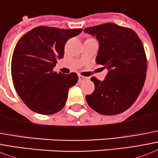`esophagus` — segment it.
Here are the masks:
<instances>
[{
	"label": "esophagus",
	"mask_w": 158,
	"mask_h": 158,
	"mask_svg": "<svg viewBox=\"0 0 158 158\" xmlns=\"http://www.w3.org/2000/svg\"><path fill=\"white\" fill-rule=\"evenodd\" d=\"M87 79V77H84V76H83V75H79V81L81 82L82 80H83V79Z\"/></svg>",
	"instance_id": "esophagus-1"
}]
</instances>
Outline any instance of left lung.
<instances>
[{
	"instance_id": "8db88e82",
	"label": "left lung",
	"mask_w": 158,
	"mask_h": 158,
	"mask_svg": "<svg viewBox=\"0 0 158 158\" xmlns=\"http://www.w3.org/2000/svg\"><path fill=\"white\" fill-rule=\"evenodd\" d=\"M83 31L97 38L96 61L108 70L103 81L91 78L95 90L86 96V101L101 114H121L132 106L145 81L147 60L143 44L134 31L112 23Z\"/></svg>"
}]
</instances>
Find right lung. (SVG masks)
<instances>
[{
	"label": "right lung",
	"mask_w": 158,
	"mask_h": 158,
	"mask_svg": "<svg viewBox=\"0 0 158 158\" xmlns=\"http://www.w3.org/2000/svg\"><path fill=\"white\" fill-rule=\"evenodd\" d=\"M82 31L41 26L26 33L17 43L11 61L13 83L22 101L32 111L49 115L64 107L68 91L79 77L76 73L57 74L52 69L64 57L68 40Z\"/></svg>",
	"instance_id": "right-lung-1"
}]
</instances>
